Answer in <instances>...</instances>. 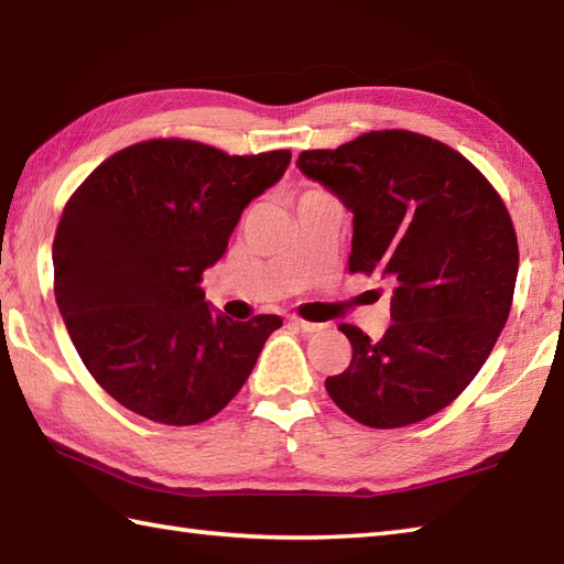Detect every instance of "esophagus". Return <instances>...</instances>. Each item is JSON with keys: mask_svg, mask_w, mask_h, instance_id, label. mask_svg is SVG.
Returning a JSON list of instances; mask_svg holds the SVG:
<instances>
[{"mask_svg": "<svg viewBox=\"0 0 564 564\" xmlns=\"http://www.w3.org/2000/svg\"><path fill=\"white\" fill-rule=\"evenodd\" d=\"M289 323L293 327H297V329H303V333H317V329H323V325L311 323V319H303V317H297V315H291Z\"/></svg>", "mask_w": 564, "mask_h": 564, "instance_id": "1", "label": "esophagus"}]
</instances>
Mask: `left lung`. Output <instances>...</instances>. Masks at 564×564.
<instances>
[{
	"instance_id": "1",
	"label": "left lung",
	"mask_w": 564,
	"mask_h": 564,
	"mask_svg": "<svg viewBox=\"0 0 564 564\" xmlns=\"http://www.w3.org/2000/svg\"><path fill=\"white\" fill-rule=\"evenodd\" d=\"M297 169L355 215L349 273L393 285L381 339L339 325L349 367L325 389L369 427L421 423L477 377L509 319L518 239L501 195L459 151L415 131H369L303 151Z\"/></svg>"
}]
</instances>
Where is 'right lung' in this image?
<instances>
[{"label": "right lung", "instance_id": "right-lung-1", "mask_svg": "<svg viewBox=\"0 0 564 564\" xmlns=\"http://www.w3.org/2000/svg\"><path fill=\"white\" fill-rule=\"evenodd\" d=\"M291 151L229 156L191 139L117 151L65 203L53 291L87 371L137 415L197 425L235 399L279 315H215L203 271Z\"/></svg>", "mask_w": 564, "mask_h": 564}]
</instances>
